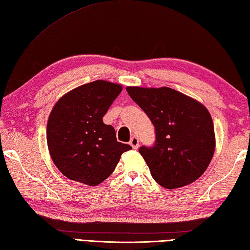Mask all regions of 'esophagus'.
<instances>
[{
  "label": "esophagus",
  "instance_id": "obj_1",
  "mask_svg": "<svg viewBox=\"0 0 250 250\" xmlns=\"http://www.w3.org/2000/svg\"><path fill=\"white\" fill-rule=\"evenodd\" d=\"M130 145L132 146L133 149H137L138 146H139V140H138V138H137L136 136H133V137L131 138V140H130Z\"/></svg>",
  "mask_w": 250,
  "mask_h": 250
}]
</instances>
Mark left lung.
I'll list each match as a JSON object with an SVG mask.
<instances>
[{
	"mask_svg": "<svg viewBox=\"0 0 250 250\" xmlns=\"http://www.w3.org/2000/svg\"><path fill=\"white\" fill-rule=\"evenodd\" d=\"M126 92L155 127L154 146L138 150L155 182L175 189L196 181L208 168L215 149L213 123L207 108L166 86H127Z\"/></svg>",
	"mask_w": 250,
	"mask_h": 250,
	"instance_id": "1",
	"label": "left lung"
}]
</instances>
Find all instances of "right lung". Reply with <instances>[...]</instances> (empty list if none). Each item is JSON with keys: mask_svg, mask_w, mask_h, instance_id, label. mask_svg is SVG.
<instances>
[{"mask_svg": "<svg viewBox=\"0 0 250 250\" xmlns=\"http://www.w3.org/2000/svg\"><path fill=\"white\" fill-rule=\"evenodd\" d=\"M121 91L120 84L96 80L66 93L53 107L46 131L49 154L69 180L97 186L132 149L117 142L114 127L102 120Z\"/></svg>", "mask_w": 250, "mask_h": 250, "instance_id": "right-lung-1", "label": "right lung"}]
</instances>
